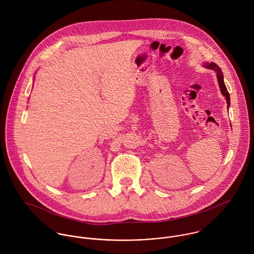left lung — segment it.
Here are the masks:
<instances>
[{"label":"left lung","instance_id":"obj_1","mask_svg":"<svg viewBox=\"0 0 254 254\" xmlns=\"http://www.w3.org/2000/svg\"><path fill=\"white\" fill-rule=\"evenodd\" d=\"M203 66L205 68H209V69H212L216 72V76H217L218 83H219V87H220V90H221V93L223 94V96L226 98V101H227V105H228V108L230 106V95L228 93V90L225 86V83H224V76H223V72L221 70V68L218 66L216 64L214 63H205L203 64Z\"/></svg>","mask_w":254,"mask_h":254}]
</instances>
